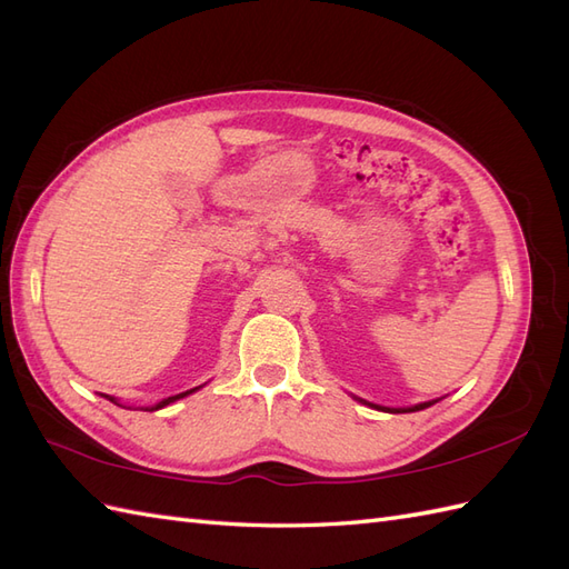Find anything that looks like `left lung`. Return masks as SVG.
Instances as JSON below:
<instances>
[{
	"label": "left lung",
	"mask_w": 569,
	"mask_h": 569,
	"mask_svg": "<svg viewBox=\"0 0 569 569\" xmlns=\"http://www.w3.org/2000/svg\"><path fill=\"white\" fill-rule=\"evenodd\" d=\"M432 403H437V401H425V403L410 406V408H382V406H375V403H368V406H372V408H377V410H385V412H416V410H425V408H429Z\"/></svg>",
	"instance_id": "left-lung-1"
}]
</instances>
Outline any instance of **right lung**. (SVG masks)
Segmentation results:
<instances>
[{"mask_svg":"<svg viewBox=\"0 0 569 569\" xmlns=\"http://www.w3.org/2000/svg\"><path fill=\"white\" fill-rule=\"evenodd\" d=\"M199 387H194V389H189V391H182V393H176V396H168V399H163V401H159L157 406H151V408H144V410H159V408H163V406H168V403H176L178 399H184V396H189V393H192V391H197ZM107 399L111 401V403H116V406H120L116 399H113V396H107Z\"/></svg>","mask_w":569,"mask_h":569,"instance_id":"1","label":"right lung"}]
</instances>
